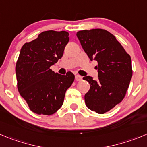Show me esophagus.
I'll use <instances>...</instances> for the list:
<instances>
[{"label":"esophagus","instance_id":"1","mask_svg":"<svg viewBox=\"0 0 147 147\" xmlns=\"http://www.w3.org/2000/svg\"><path fill=\"white\" fill-rule=\"evenodd\" d=\"M82 79H83V78H82L80 75H75V80H76V81H80V80H82Z\"/></svg>","mask_w":147,"mask_h":147}]
</instances>
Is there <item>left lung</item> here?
Wrapping results in <instances>:
<instances>
[{"label":"left lung","mask_w":147,"mask_h":147,"mask_svg":"<svg viewBox=\"0 0 147 147\" xmlns=\"http://www.w3.org/2000/svg\"><path fill=\"white\" fill-rule=\"evenodd\" d=\"M77 37L90 61L98 62L97 80L83 77L90 86L85 95V102L90 110L104 114L125 96L133 74L131 57L116 38L105 30H80Z\"/></svg>","instance_id":"8db88e82"}]
</instances>
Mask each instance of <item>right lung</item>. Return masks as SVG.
Here are the masks:
<instances>
[{
    "label": "right lung",
    "mask_w": 147,
    "mask_h": 147,
    "mask_svg": "<svg viewBox=\"0 0 147 147\" xmlns=\"http://www.w3.org/2000/svg\"><path fill=\"white\" fill-rule=\"evenodd\" d=\"M69 40L66 31L49 30L22 47L16 64L17 88L35 113L54 114L62 106L66 91L75 80L71 72L61 75L50 69L62 57Z\"/></svg>",
    "instance_id": "right-lung-1"
}]
</instances>
